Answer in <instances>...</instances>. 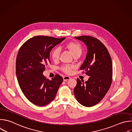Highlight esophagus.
Masks as SVG:
<instances>
[{
    "instance_id": "esophagus-1",
    "label": "esophagus",
    "mask_w": 132,
    "mask_h": 132,
    "mask_svg": "<svg viewBox=\"0 0 132 132\" xmlns=\"http://www.w3.org/2000/svg\"><path fill=\"white\" fill-rule=\"evenodd\" d=\"M70 78H71L70 77H69L68 76H64L63 77V79L64 81H67L68 80H69Z\"/></svg>"
}]
</instances>
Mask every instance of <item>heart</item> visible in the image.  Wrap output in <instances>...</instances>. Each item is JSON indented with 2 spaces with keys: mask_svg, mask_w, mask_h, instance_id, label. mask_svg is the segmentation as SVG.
Returning a JSON list of instances; mask_svg holds the SVG:
<instances>
[{
  "mask_svg": "<svg viewBox=\"0 0 132 132\" xmlns=\"http://www.w3.org/2000/svg\"><path fill=\"white\" fill-rule=\"evenodd\" d=\"M64 47L68 50L74 57H79L82 52V48L80 43L76 41H70L64 45ZM60 50L58 48H54L51 52V58L53 60L57 61L59 57ZM62 71L67 74H70L72 72V67L69 65H64L61 68Z\"/></svg>",
  "mask_w": 132,
  "mask_h": 132,
  "instance_id": "1",
  "label": "heart"
}]
</instances>
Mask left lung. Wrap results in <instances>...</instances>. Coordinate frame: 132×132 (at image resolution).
<instances>
[{
    "label": "left lung",
    "instance_id": "left-lung-1",
    "mask_svg": "<svg viewBox=\"0 0 132 132\" xmlns=\"http://www.w3.org/2000/svg\"><path fill=\"white\" fill-rule=\"evenodd\" d=\"M75 38L83 42L87 47L86 57L80 69L90 77L85 82L77 79L74 93L80 104L91 107L103 99L111 86L112 61L107 49L99 40L87 36Z\"/></svg>",
    "mask_w": 132,
    "mask_h": 132
}]
</instances>
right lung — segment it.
Instances as JSON below:
<instances>
[{
    "label": "right lung",
    "instance_id": "1",
    "mask_svg": "<svg viewBox=\"0 0 132 132\" xmlns=\"http://www.w3.org/2000/svg\"><path fill=\"white\" fill-rule=\"evenodd\" d=\"M65 39L36 36L25 42L19 51L16 60L18 82L25 96L35 105L44 106L51 103L63 81L59 75L49 80L43 72L51 63L50 52Z\"/></svg>",
    "mask_w": 132,
    "mask_h": 132
}]
</instances>
